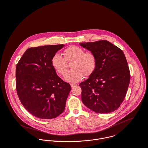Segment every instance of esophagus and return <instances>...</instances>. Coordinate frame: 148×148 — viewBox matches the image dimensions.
<instances>
[{"label": "esophagus", "instance_id": "1", "mask_svg": "<svg viewBox=\"0 0 148 148\" xmlns=\"http://www.w3.org/2000/svg\"><path fill=\"white\" fill-rule=\"evenodd\" d=\"M77 85L76 84H71V87L72 88H73V87H74V86H76Z\"/></svg>", "mask_w": 148, "mask_h": 148}]
</instances>
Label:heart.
I'll return each instance as SVG.
<instances>
[{"label": "heart", "instance_id": "obj_1", "mask_svg": "<svg viewBox=\"0 0 148 148\" xmlns=\"http://www.w3.org/2000/svg\"><path fill=\"white\" fill-rule=\"evenodd\" d=\"M64 58L59 53H55L51 60V64L55 70L64 75L67 70L66 62L73 61L71 67L64 76L66 82L76 83L85 77L91 75L97 66V58L92 52H85L84 49L76 45H71L63 52Z\"/></svg>", "mask_w": 148, "mask_h": 148}]
</instances>
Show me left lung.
Here are the masks:
<instances>
[{
	"label": "left lung",
	"instance_id": "obj_1",
	"mask_svg": "<svg viewBox=\"0 0 148 148\" xmlns=\"http://www.w3.org/2000/svg\"><path fill=\"white\" fill-rule=\"evenodd\" d=\"M80 45L97 58L95 71L79 85L83 104L99 113L114 111L123 101L130 83V71L124 52L104 40Z\"/></svg>",
	"mask_w": 148,
	"mask_h": 148
}]
</instances>
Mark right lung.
Wrapping results in <instances>:
<instances>
[{
	"instance_id": "obj_1",
	"label": "right lung",
	"mask_w": 148,
	"mask_h": 148,
	"mask_svg": "<svg viewBox=\"0 0 148 148\" xmlns=\"http://www.w3.org/2000/svg\"><path fill=\"white\" fill-rule=\"evenodd\" d=\"M64 44L28 48L16 66V88L22 105L32 115L54 119L62 113L71 91L51 64L53 56Z\"/></svg>"
}]
</instances>
